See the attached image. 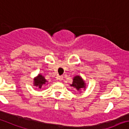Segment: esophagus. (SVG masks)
Segmentation results:
<instances>
[{
  "instance_id": "34e87169",
  "label": "esophagus",
  "mask_w": 129,
  "mask_h": 129,
  "mask_svg": "<svg viewBox=\"0 0 129 129\" xmlns=\"http://www.w3.org/2000/svg\"><path fill=\"white\" fill-rule=\"evenodd\" d=\"M62 76H57V79L59 80H62Z\"/></svg>"
}]
</instances>
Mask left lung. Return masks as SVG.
Listing matches in <instances>:
<instances>
[{
  "instance_id": "obj_1",
  "label": "left lung",
  "mask_w": 129,
  "mask_h": 129,
  "mask_svg": "<svg viewBox=\"0 0 129 129\" xmlns=\"http://www.w3.org/2000/svg\"><path fill=\"white\" fill-rule=\"evenodd\" d=\"M71 86L74 87H75L78 90L80 89L85 87V83L84 82V81L82 80L80 77H79V76H76L73 78V84L71 85Z\"/></svg>"
}]
</instances>
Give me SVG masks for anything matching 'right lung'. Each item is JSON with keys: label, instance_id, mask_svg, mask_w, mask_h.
<instances>
[{"label": "right lung", "instance_id": "obj_1", "mask_svg": "<svg viewBox=\"0 0 129 129\" xmlns=\"http://www.w3.org/2000/svg\"><path fill=\"white\" fill-rule=\"evenodd\" d=\"M47 81L45 80V79L44 78V77H43L41 75H39L37 76L36 78L34 80V85H36V86L39 87V88H41L43 84H45V82Z\"/></svg>", "mask_w": 129, "mask_h": 129}]
</instances>
